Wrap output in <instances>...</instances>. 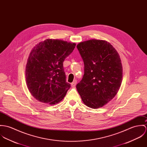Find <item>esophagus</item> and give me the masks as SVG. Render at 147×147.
Returning <instances> with one entry per match:
<instances>
[{"mask_svg": "<svg viewBox=\"0 0 147 147\" xmlns=\"http://www.w3.org/2000/svg\"><path fill=\"white\" fill-rule=\"evenodd\" d=\"M76 84H77V80H74V81L71 83V86L72 87H76Z\"/></svg>", "mask_w": 147, "mask_h": 147, "instance_id": "esophagus-1", "label": "esophagus"}]
</instances>
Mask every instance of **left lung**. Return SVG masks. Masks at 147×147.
Here are the masks:
<instances>
[{
  "label": "left lung",
  "instance_id": "1",
  "mask_svg": "<svg viewBox=\"0 0 147 147\" xmlns=\"http://www.w3.org/2000/svg\"><path fill=\"white\" fill-rule=\"evenodd\" d=\"M84 65V74L77 89L89 108L102 107L115 97L122 81L119 55L106 40L91 39L77 46Z\"/></svg>",
  "mask_w": 147,
  "mask_h": 147
}]
</instances>
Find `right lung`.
<instances>
[{"label":"right lung","mask_w":147,"mask_h":147,"mask_svg":"<svg viewBox=\"0 0 147 147\" xmlns=\"http://www.w3.org/2000/svg\"><path fill=\"white\" fill-rule=\"evenodd\" d=\"M76 45L47 39L32 49L26 65L25 78L29 91L38 101L52 105L65 96L70 84L66 82L63 62Z\"/></svg>","instance_id":"1"}]
</instances>
